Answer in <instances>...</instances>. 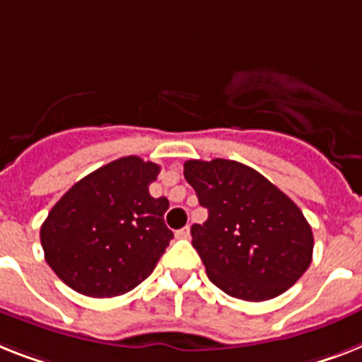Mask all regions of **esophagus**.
Listing matches in <instances>:
<instances>
[{"mask_svg": "<svg viewBox=\"0 0 362 362\" xmlns=\"http://www.w3.org/2000/svg\"><path fill=\"white\" fill-rule=\"evenodd\" d=\"M191 236V228L189 227H184L180 230H176V238H180V240H187Z\"/></svg>", "mask_w": 362, "mask_h": 362, "instance_id": "obj_1", "label": "esophagus"}]
</instances>
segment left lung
Returning a JSON list of instances; mask_svg holds the SVG:
<instances>
[{
    "label": "left lung",
    "mask_w": 362,
    "mask_h": 362,
    "mask_svg": "<svg viewBox=\"0 0 362 362\" xmlns=\"http://www.w3.org/2000/svg\"><path fill=\"white\" fill-rule=\"evenodd\" d=\"M208 210L191 227L211 283L232 298L266 301L286 292L313 262V228L303 211L258 171L232 160L184 163Z\"/></svg>",
    "instance_id": "1"
}]
</instances>
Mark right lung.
I'll return each instance as SVG.
<instances>
[{
	"instance_id": "obj_1",
	"label": "right lung",
	"mask_w": 362,
	"mask_h": 362,
	"mask_svg": "<svg viewBox=\"0 0 362 362\" xmlns=\"http://www.w3.org/2000/svg\"><path fill=\"white\" fill-rule=\"evenodd\" d=\"M160 165L126 156L64 193L40 227L44 258L61 281L89 298H115L145 281L173 240L165 197L148 186Z\"/></svg>"
}]
</instances>
